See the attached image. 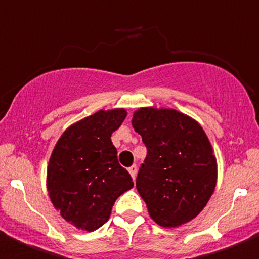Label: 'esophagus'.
<instances>
[{
    "label": "esophagus",
    "mask_w": 259,
    "mask_h": 259,
    "mask_svg": "<svg viewBox=\"0 0 259 259\" xmlns=\"http://www.w3.org/2000/svg\"><path fill=\"white\" fill-rule=\"evenodd\" d=\"M128 172H130V175H131L132 179L135 180V178H136V174H137V167L135 166V164H132V166L128 168Z\"/></svg>",
    "instance_id": "1"
}]
</instances>
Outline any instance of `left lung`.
<instances>
[{"label": "left lung", "instance_id": "8db88e82", "mask_svg": "<svg viewBox=\"0 0 259 259\" xmlns=\"http://www.w3.org/2000/svg\"><path fill=\"white\" fill-rule=\"evenodd\" d=\"M132 127L148 149L136 188L150 218L166 228L191 222L209 202L218 178L203 128L187 114L164 107L137 109Z\"/></svg>", "mask_w": 259, "mask_h": 259}]
</instances>
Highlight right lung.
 Masks as SVG:
<instances>
[{"label":"right lung","instance_id":"right-lung-1","mask_svg":"<svg viewBox=\"0 0 259 259\" xmlns=\"http://www.w3.org/2000/svg\"><path fill=\"white\" fill-rule=\"evenodd\" d=\"M125 109L98 110L71 124L49 158L47 189L53 206L77 230L92 232L106 223L116 198L131 189V175L111 143Z\"/></svg>","mask_w":259,"mask_h":259}]
</instances>
